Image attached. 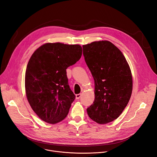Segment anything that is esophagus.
<instances>
[{
  "instance_id": "1",
  "label": "esophagus",
  "mask_w": 157,
  "mask_h": 157,
  "mask_svg": "<svg viewBox=\"0 0 157 157\" xmlns=\"http://www.w3.org/2000/svg\"><path fill=\"white\" fill-rule=\"evenodd\" d=\"M81 97V93H79V94H77V95H76V99H79Z\"/></svg>"
}]
</instances>
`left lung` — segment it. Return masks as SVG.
<instances>
[{
  "label": "left lung",
  "mask_w": 157,
  "mask_h": 157,
  "mask_svg": "<svg viewBox=\"0 0 157 157\" xmlns=\"http://www.w3.org/2000/svg\"><path fill=\"white\" fill-rule=\"evenodd\" d=\"M82 49L95 81V100L88 115L98 124L109 123L120 116L130 100L131 69L121 50L109 41H94Z\"/></svg>",
  "instance_id": "left-lung-1"
}]
</instances>
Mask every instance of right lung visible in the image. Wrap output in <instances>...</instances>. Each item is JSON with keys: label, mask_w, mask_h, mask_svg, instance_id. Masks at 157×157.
<instances>
[{"label": "right lung", "mask_w": 157, "mask_h": 157, "mask_svg": "<svg viewBox=\"0 0 157 157\" xmlns=\"http://www.w3.org/2000/svg\"><path fill=\"white\" fill-rule=\"evenodd\" d=\"M82 55L79 45L48 43L31 56L25 73V90L31 107L49 124L67 116L75 95L71 90L66 69Z\"/></svg>", "instance_id": "add662e5"}]
</instances>
